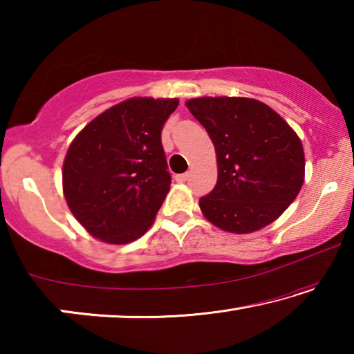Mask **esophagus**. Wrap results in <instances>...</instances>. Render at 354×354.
I'll use <instances>...</instances> for the list:
<instances>
[{
	"label": "esophagus",
	"mask_w": 354,
	"mask_h": 354,
	"mask_svg": "<svg viewBox=\"0 0 354 354\" xmlns=\"http://www.w3.org/2000/svg\"><path fill=\"white\" fill-rule=\"evenodd\" d=\"M176 183H185L189 179V173H183V175H176L175 176Z\"/></svg>",
	"instance_id": "esophagus-1"
}]
</instances>
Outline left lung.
Returning <instances> with one entry per match:
<instances>
[{
    "label": "left lung",
    "instance_id": "8db88e82",
    "mask_svg": "<svg viewBox=\"0 0 354 354\" xmlns=\"http://www.w3.org/2000/svg\"><path fill=\"white\" fill-rule=\"evenodd\" d=\"M185 106L207 131L217 154V184L200 198L203 215L234 234L270 225L304 183V151L295 131L254 98L201 97Z\"/></svg>",
    "mask_w": 354,
    "mask_h": 354
}]
</instances>
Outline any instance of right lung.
<instances>
[{"label":"right lung","instance_id":"right-lung-1","mask_svg":"<svg viewBox=\"0 0 354 354\" xmlns=\"http://www.w3.org/2000/svg\"><path fill=\"white\" fill-rule=\"evenodd\" d=\"M176 98L134 97L77 134L64 159L65 201L88 234L122 245L145 234L170 190L160 133Z\"/></svg>","mask_w":354,"mask_h":354}]
</instances>
